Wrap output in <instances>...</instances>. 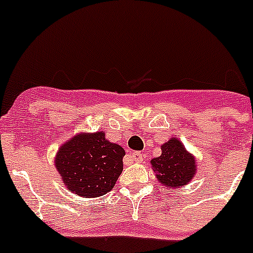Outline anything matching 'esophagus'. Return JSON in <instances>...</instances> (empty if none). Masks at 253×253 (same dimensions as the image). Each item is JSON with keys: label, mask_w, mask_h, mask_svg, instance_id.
Returning <instances> with one entry per match:
<instances>
[{"label": "esophagus", "mask_w": 253, "mask_h": 253, "mask_svg": "<svg viewBox=\"0 0 253 253\" xmlns=\"http://www.w3.org/2000/svg\"><path fill=\"white\" fill-rule=\"evenodd\" d=\"M131 157H133V159L135 162H139V163H140V162H143V154H142V153L133 152V153H131Z\"/></svg>", "instance_id": "34e87169"}]
</instances>
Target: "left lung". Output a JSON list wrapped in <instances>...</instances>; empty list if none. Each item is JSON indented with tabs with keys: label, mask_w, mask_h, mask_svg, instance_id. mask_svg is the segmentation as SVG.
Here are the masks:
<instances>
[{
	"label": "left lung",
	"mask_w": 253,
	"mask_h": 253,
	"mask_svg": "<svg viewBox=\"0 0 253 253\" xmlns=\"http://www.w3.org/2000/svg\"><path fill=\"white\" fill-rule=\"evenodd\" d=\"M150 163L159 182L167 187L185 185L196 173V161L175 138L162 145V155Z\"/></svg>",
	"instance_id": "1"
}]
</instances>
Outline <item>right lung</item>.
Here are the masks:
<instances>
[{"label":"right lung","instance_id":"1","mask_svg":"<svg viewBox=\"0 0 253 253\" xmlns=\"http://www.w3.org/2000/svg\"><path fill=\"white\" fill-rule=\"evenodd\" d=\"M124 149L103 131L80 134L60 148L55 159L65 184L80 197H100L115 185L123 170Z\"/></svg>","mask_w":253,"mask_h":253}]
</instances>
